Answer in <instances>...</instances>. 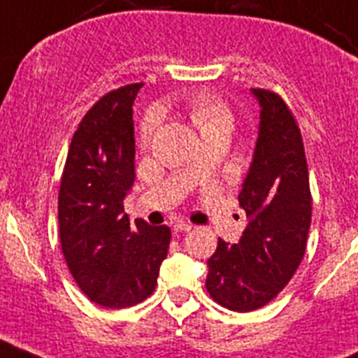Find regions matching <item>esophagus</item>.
<instances>
[{
	"mask_svg": "<svg viewBox=\"0 0 358 358\" xmlns=\"http://www.w3.org/2000/svg\"><path fill=\"white\" fill-rule=\"evenodd\" d=\"M173 230L178 234V231H182V234H187V231H191L192 230V224L191 223H183V221H178V223L173 227Z\"/></svg>",
	"mask_w": 358,
	"mask_h": 358,
	"instance_id": "1",
	"label": "esophagus"
}]
</instances>
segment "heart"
Here are the masks:
<instances>
[{
  "label": "heart",
  "mask_w": 358,
  "mask_h": 358,
  "mask_svg": "<svg viewBox=\"0 0 358 358\" xmlns=\"http://www.w3.org/2000/svg\"><path fill=\"white\" fill-rule=\"evenodd\" d=\"M187 110L201 135L217 130L230 131L231 124H234V114H231L230 105L214 92L203 91L192 94L187 101ZM157 124H159V115L155 112H151L144 117L143 124H141V144L143 146H146L151 141L157 130Z\"/></svg>",
  "instance_id": "obj_1"
}]
</instances>
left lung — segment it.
Listing matches in <instances>:
<instances>
[{"label":"left lung","mask_w":358,"mask_h":358,"mask_svg":"<svg viewBox=\"0 0 358 358\" xmlns=\"http://www.w3.org/2000/svg\"><path fill=\"white\" fill-rule=\"evenodd\" d=\"M259 99V139L239 192L248 227L237 244L217 241L207 260V291L215 303L250 312L276 298L307 248L312 196L303 139L287 103L251 89Z\"/></svg>","instance_id":"obj_1"}]
</instances>
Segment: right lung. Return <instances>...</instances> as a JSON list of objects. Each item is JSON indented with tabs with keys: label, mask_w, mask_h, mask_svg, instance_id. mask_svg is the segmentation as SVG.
Masks as SVG:
<instances>
[{
	"label": "right lung",
	"mask_w": 358,
	"mask_h": 358,
	"mask_svg": "<svg viewBox=\"0 0 358 358\" xmlns=\"http://www.w3.org/2000/svg\"><path fill=\"white\" fill-rule=\"evenodd\" d=\"M143 83L119 87L83 115L59 191V234L83 294L107 308L141 303L155 291L171 230L124 214L135 182L134 99Z\"/></svg>",
	"instance_id": "add662e5"
}]
</instances>
